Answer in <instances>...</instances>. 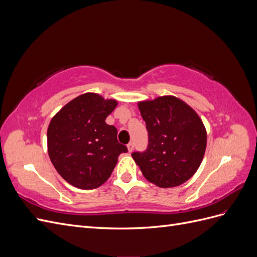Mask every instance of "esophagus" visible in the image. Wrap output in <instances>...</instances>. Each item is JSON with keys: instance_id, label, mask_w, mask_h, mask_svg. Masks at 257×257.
Masks as SVG:
<instances>
[{"instance_id": "34e87169", "label": "esophagus", "mask_w": 257, "mask_h": 257, "mask_svg": "<svg viewBox=\"0 0 257 257\" xmlns=\"http://www.w3.org/2000/svg\"><path fill=\"white\" fill-rule=\"evenodd\" d=\"M127 149H128L130 152L133 151V150H134V144H133V143H130V144L127 145Z\"/></svg>"}]
</instances>
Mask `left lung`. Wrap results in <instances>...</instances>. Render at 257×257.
Listing matches in <instances>:
<instances>
[{
	"label": "left lung",
	"instance_id": "left-lung-1",
	"mask_svg": "<svg viewBox=\"0 0 257 257\" xmlns=\"http://www.w3.org/2000/svg\"><path fill=\"white\" fill-rule=\"evenodd\" d=\"M138 107L146 122L148 146L132 157L144 177L160 188L188 181L203 161L207 145L198 114L175 96L141 102Z\"/></svg>",
	"mask_w": 257,
	"mask_h": 257
}]
</instances>
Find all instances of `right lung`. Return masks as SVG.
Masks as SVG:
<instances>
[{
    "label": "right lung",
    "mask_w": 257,
    "mask_h": 257,
    "mask_svg": "<svg viewBox=\"0 0 257 257\" xmlns=\"http://www.w3.org/2000/svg\"><path fill=\"white\" fill-rule=\"evenodd\" d=\"M116 106L95 93H84L53 116L47 131L48 154L54 168L69 184L96 189L107 181L126 146L113 125L105 122Z\"/></svg>",
    "instance_id": "add662e5"
}]
</instances>
